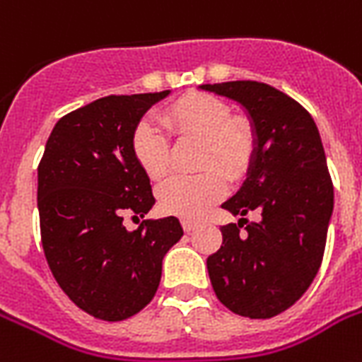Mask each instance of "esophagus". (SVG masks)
Listing matches in <instances>:
<instances>
[{"label": "esophagus", "instance_id": "obj_1", "mask_svg": "<svg viewBox=\"0 0 362 362\" xmlns=\"http://www.w3.org/2000/svg\"><path fill=\"white\" fill-rule=\"evenodd\" d=\"M182 227H184V231H186V233H192V231H195L199 226L192 220H182Z\"/></svg>", "mask_w": 362, "mask_h": 362}]
</instances>
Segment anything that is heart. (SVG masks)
<instances>
[{
    "instance_id": "b5f03b06",
    "label": "heart",
    "mask_w": 362,
    "mask_h": 362,
    "mask_svg": "<svg viewBox=\"0 0 362 362\" xmlns=\"http://www.w3.org/2000/svg\"><path fill=\"white\" fill-rule=\"evenodd\" d=\"M161 124L178 139L201 141V167H218L227 178H240L252 163L255 135L250 124L233 118L231 107L209 93H189L161 115ZM133 156L148 178L159 180L169 170V144L152 124H141L133 133ZM219 170V171H220ZM217 169L195 176H173L159 187L165 212L195 220L221 199L226 180Z\"/></svg>"
}]
</instances>
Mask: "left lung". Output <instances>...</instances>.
Returning <instances> with one entry per match:
<instances>
[{"label":"left lung","instance_id":"left-lung-1","mask_svg":"<svg viewBox=\"0 0 362 362\" xmlns=\"http://www.w3.org/2000/svg\"><path fill=\"white\" fill-rule=\"evenodd\" d=\"M199 90L240 105L255 135L246 180L221 204L240 220L221 227L223 244L206 259L210 281L231 312L269 320L303 297L321 267L334 209L323 142L308 110L269 84L235 81ZM247 211L258 220L247 222Z\"/></svg>","mask_w":362,"mask_h":362}]
</instances>
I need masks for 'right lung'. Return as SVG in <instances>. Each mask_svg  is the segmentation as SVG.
Segmentation results:
<instances>
[{"mask_svg": "<svg viewBox=\"0 0 362 362\" xmlns=\"http://www.w3.org/2000/svg\"><path fill=\"white\" fill-rule=\"evenodd\" d=\"M170 90L109 95L59 118L37 169V209L47 263L64 293L86 314L127 320L158 291L165 253L180 240L175 216L135 231L156 203L133 156V133Z\"/></svg>", "mask_w": 362, "mask_h": 362, "instance_id": "obj_1", "label": "right lung"}]
</instances>
